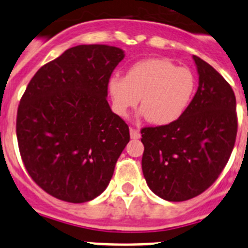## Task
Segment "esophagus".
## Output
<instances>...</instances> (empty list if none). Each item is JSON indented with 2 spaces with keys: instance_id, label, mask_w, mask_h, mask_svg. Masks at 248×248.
<instances>
[{
  "instance_id": "34e87169",
  "label": "esophagus",
  "mask_w": 248,
  "mask_h": 248,
  "mask_svg": "<svg viewBox=\"0 0 248 248\" xmlns=\"http://www.w3.org/2000/svg\"><path fill=\"white\" fill-rule=\"evenodd\" d=\"M130 138H131V139H139V138H140L139 129L134 128V126H131V128H130Z\"/></svg>"
}]
</instances>
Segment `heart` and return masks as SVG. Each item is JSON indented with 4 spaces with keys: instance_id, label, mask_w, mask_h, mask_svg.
<instances>
[{
    "instance_id": "b5f03b06",
    "label": "heart",
    "mask_w": 248,
    "mask_h": 248,
    "mask_svg": "<svg viewBox=\"0 0 248 248\" xmlns=\"http://www.w3.org/2000/svg\"><path fill=\"white\" fill-rule=\"evenodd\" d=\"M108 91L115 113L125 117L139 102L146 119L169 124L180 118L195 91V78L189 68L175 67L166 59L140 61L125 77H111Z\"/></svg>"
}]
</instances>
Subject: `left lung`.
<instances>
[{"label":"left lung","mask_w":248,"mask_h":248,"mask_svg":"<svg viewBox=\"0 0 248 248\" xmlns=\"http://www.w3.org/2000/svg\"><path fill=\"white\" fill-rule=\"evenodd\" d=\"M199 88L180 118L141 128V168L146 184L164 200L202 194L226 166L237 135L236 97L209 63L194 56Z\"/></svg>","instance_id":"left-lung-1"}]
</instances>
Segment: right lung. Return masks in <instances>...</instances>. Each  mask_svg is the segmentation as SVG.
I'll return each mask as SVG.
<instances>
[{
	"instance_id": "right-lung-1",
	"label": "right lung",
	"mask_w": 248,
	"mask_h": 248,
	"mask_svg": "<svg viewBox=\"0 0 248 248\" xmlns=\"http://www.w3.org/2000/svg\"><path fill=\"white\" fill-rule=\"evenodd\" d=\"M124 58L120 48L80 45L41 67L19 100L16 134L32 180L53 198L91 201L109 185L130 140L111 111L108 82Z\"/></svg>"
}]
</instances>
